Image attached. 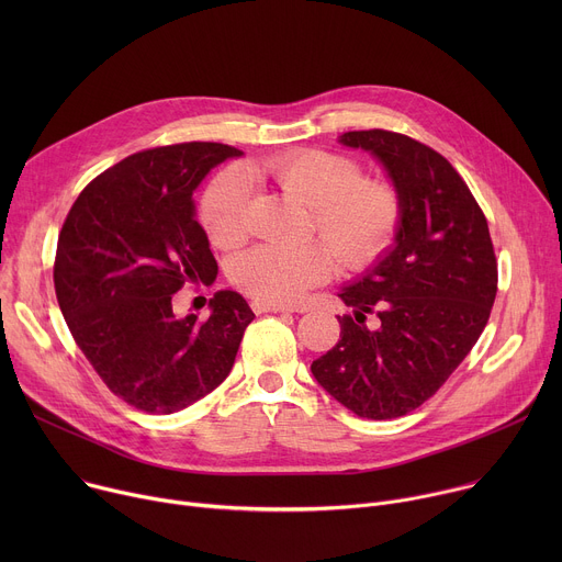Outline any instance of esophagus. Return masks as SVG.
<instances>
[{
  "mask_svg": "<svg viewBox=\"0 0 562 562\" xmlns=\"http://www.w3.org/2000/svg\"><path fill=\"white\" fill-rule=\"evenodd\" d=\"M251 308L256 313H291L293 306L289 304H280V302H269V300H254Z\"/></svg>",
  "mask_w": 562,
  "mask_h": 562,
  "instance_id": "1",
  "label": "esophagus"
}]
</instances>
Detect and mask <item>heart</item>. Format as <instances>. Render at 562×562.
I'll return each instance as SVG.
<instances>
[{"instance_id": "obj_1", "label": "heart", "mask_w": 562, "mask_h": 562, "mask_svg": "<svg viewBox=\"0 0 562 562\" xmlns=\"http://www.w3.org/2000/svg\"><path fill=\"white\" fill-rule=\"evenodd\" d=\"M256 180L311 206L313 226L335 247L340 262L353 269L371 265L391 245L403 215L393 184L362 178L356 159L331 150L297 148L213 180L200 215L215 247L228 249L247 237L249 182ZM330 248L319 239L306 245H260L235 258L231 276L258 300L295 302L306 289L329 278Z\"/></svg>"}]
</instances>
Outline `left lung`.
I'll return each mask as SVG.
<instances>
[{
	"label": "left lung",
	"mask_w": 562,
	"mask_h": 562,
	"mask_svg": "<svg viewBox=\"0 0 562 562\" xmlns=\"http://www.w3.org/2000/svg\"><path fill=\"white\" fill-rule=\"evenodd\" d=\"M340 142L380 159L403 215L395 245L340 291L353 313L338 315L340 340L311 373L356 416L391 420L418 409L477 342L498 262L483 209L438 150L382 128Z\"/></svg>",
	"instance_id": "1"
}]
</instances>
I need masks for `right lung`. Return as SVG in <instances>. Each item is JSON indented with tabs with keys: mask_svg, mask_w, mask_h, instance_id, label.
Returning a JSON list of instances; mask_svg holds the SVG:
<instances>
[{
	"mask_svg": "<svg viewBox=\"0 0 562 562\" xmlns=\"http://www.w3.org/2000/svg\"><path fill=\"white\" fill-rule=\"evenodd\" d=\"M237 155L217 142L133 153L79 193L59 231L53 280L66 325L102 382L139 412L176 414L222 384L256 317L235 291H217L206 319L178 317L171 302L217 276L193 191Z\"/></svg>",
	"mask_w": 562,
	"mask_h": 562,
	"instance_id": "add662e5",
	"label": "right lung"
}]
</instances>
